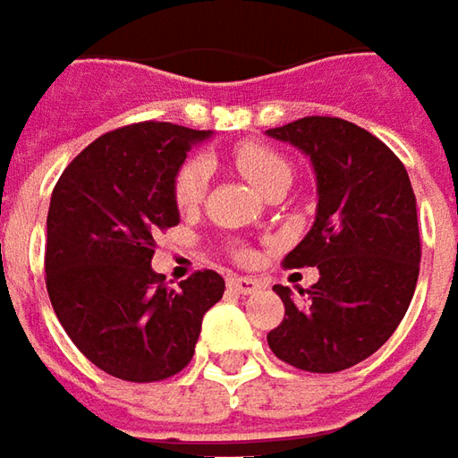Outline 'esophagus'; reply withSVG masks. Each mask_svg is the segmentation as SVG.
I'll return each mask as SVG.
<instances>
[{
	"label": "esophagus",
	"mask_w": 458,
	"mask_h": 458,
	"mask_svg": "<svg viewBox=\"0 0 458 458\" xmlns=\"http://www.w3.org/2000/svg\"><path fill=\"white\" fill-rule=\"evenodd\" d=\"M228 285H230V291H235V293H241V295H248L260 288V281L248 278V276H241V278H230Z\"/></svg>",
	"instance_id": "esophagus-1"
}]
</instances>
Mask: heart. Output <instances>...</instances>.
<instances>
[{
	"instance_id": "obj_1",
	"label": "heart",
	"mask_w": 458,
	"mask_h": 458,
	"mask_svg": "<svg viewBox=\"0 0 458 458\" xmlns=\"http://www.w3.org/2000/svg\"><path fill=\"white\" fill-rule=\"evenodd\" d=\"M233 163L268 198L276 192H285L293 182V163L281 150L263 142H241L233 150ZM208 180H210V163L205 157H190L180 165L173 180V200L177 208L188 213L203 203Z\"/></svg>"
}]
</instances>
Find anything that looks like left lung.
Here are the masks:
<instances>
[{
    "label": "left lung",
    "mask_w": 458,
    "mask_h": 458,
    "mask_svg": "<svg viewBox=\"0 0 458 458\" xmlns=\"http://www.w3.org/2000/svg\"><path fill=\"white\" fill-rule=\"evenodd\" d=\"M313 163L318 210L308 235L283 258L285 268L320 273L303 301L285 285V316L270 351L301 371H346L384 346L411 303L421 238L409 173L381 140L341 117H301L268 130Z\"/></svg>",
    "instance_id": "8db88e82"
}]
</instances>
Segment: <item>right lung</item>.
<instances>
[{"instance_id": "1", "label": "right lung", "mask_w": 458, "mask_h": 458, "mask_svg": "<svg viewBox=\"0 0 458 458\" xmlns=\"http://www.w3.org/2000/svg\"><path fill=\"white\" fill-rule=\"evenodd\" d=\"M205 138L173 123L124 124L89 142L52 190L47 293L74 346L114 378L152 384L182 371L223 298L216 270L167 288L150 266L157 233L180 223L177 167Z\"/></svg>"}]
</instances>
